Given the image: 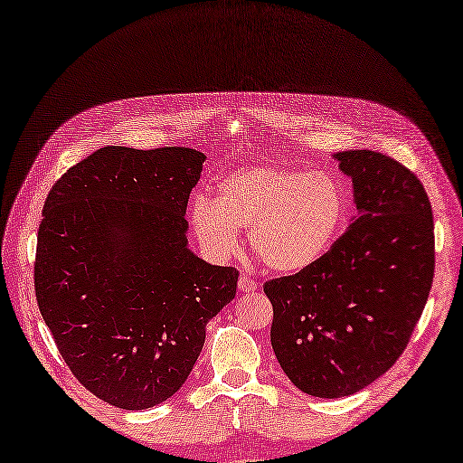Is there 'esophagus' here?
<instances>
[{"label": "esophagus", "mask_w": 463, "mask_h": 463, "mask_svg": "<svg viewBox=\"0 0 463 463\" xmlns=\"http://www.w3.org/2000/svg\"><path fill=\"white\" fill-rule=\"evenodd\" d=\"M257 287H259L257 280H252L250 277H244V274H242V277L239 279V290H241L242 294L254 292V290H257Z\"/></svg>", "instance_id": "obj_1"}]
</instances>
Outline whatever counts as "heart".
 Returning <instances> with one entry per match:
<instances>
[{
  "label": "heart",
  "instance_id": "heart-1",
  "mask_svg": "<svg viewBox=\"0 0 463 463\" xmlns=\"http://www.w3.org/2000/svg\"><path fill=\"white\" fill-rule=\"evenodd\" d=\"M344 221L346 193L336 176L277 165L242 166L222 176L214 201L199 194L191 203L193 232L211 257H232L239 231H249L250 250L279 274H298L320 262Z\"/></svg>",
  "mask_w": 463,
  "mask_h": 463
}]
</instances>
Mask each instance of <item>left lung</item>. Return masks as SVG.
I'll return each mask as SVG.
<instances>
[{"instance_id":"1","label":"left lung","mask_w":463,"mask_h":463,"mask_svg":"<svg viewBox=\"0 0 463 463\" xmlns=\"http://www.w3.org/2000/svg\"><path fill=\"white\" fill-rule=\"evenodd\" d=\"M352 179L356 216L312 269L264 284L270 342L304 394H356L408 346L434 279V219L424 184L376 151L332 155Z\"/></svg>"}]
</instances>
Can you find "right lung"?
I'll use <instances>...</instances> for the list:
<instances>
[{"label":"right lung","mask_w":463,"mask_h":463,"mask_svg":"<svg viewBox=\"0 0 463 463\" xmlns=\"http://www.w3.org/2000/svg\"><path fill=\"white\" fill-rule=\"evenodd\" d=\"M206 156L189 146H103L43 204L35 297L69 370L103 402L146 410L171 398L239 270L189 249L186 203Z\"/></svg>","instance_id":"right-lung-1"}]
</instances>
